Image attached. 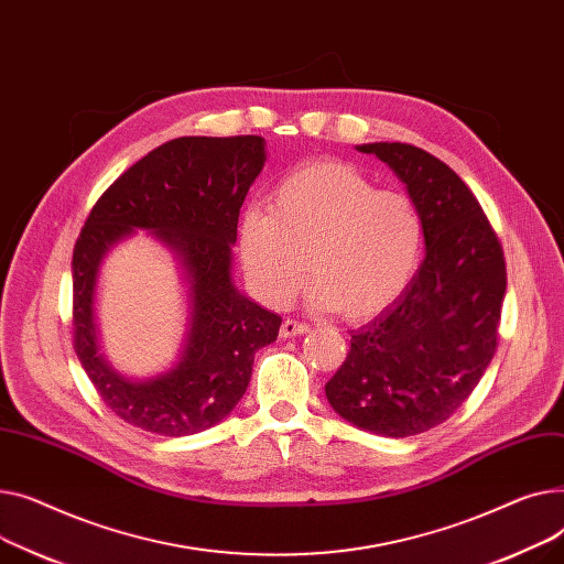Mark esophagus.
I'll list each match as a JSON object with an SVG mask.
<instances>
[{
	"instance_id": "obj_1",
	"label": "esophagus",
	"mask_w": 564,
	"mask_h": 564,
	"mask_svg": "<svg viewBox=\"0 0 564 564\" xmlns=\"http://www.w3.org/2000/svg\"><path fill=\"white\" fill-rule=\"evenodd\" d=\"M305 333H310V325H307V323H301V321H295V318H286V321L282 323V327H280V337H284V339H289V337H301V335H305Z\"/></svg>"
}]
</instances>
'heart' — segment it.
I'll use <instances>...</instances> for the list:
<instances>
[{"label":"heart","mask_w":564,"mask_h":564,"mask_svg":"<svg viewBox=\"0 0 564 564\" xmlns=\"http://www.w3.org/2000/svg\"><path fill=\"white\" fill-rule=\"evenodd\" d=\"M425 227L401 191L378 188L355 165L323 159L291 171L269 212L239 225L246 273L263 301L284 307L310 278L312 301L346 321L384 312L419 271Z\"/></svg>","instance_id":"1"}]
</instances>
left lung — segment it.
<instances>
[{
  "label": "left lung",
  "instance_id": "8db88e82",
  "mask_svg": "<svg viewBox=\"0 0 564 564\" xmlns=\"http://www.w3.org/2000/svg\"><path fill=\"white\" fill-rule=\"evenodd\" d=\"M357 150L408 184L425 227V259L399 301L352 335L325 395L357 427L410 437L444 423L489 367L506 257L476 195L444 161L408 143Z\"/></svg>",
  "mask_w": 564,
  "mask_h": 564
}]
</instances>
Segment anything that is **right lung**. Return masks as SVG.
I'll return each mask as SVG.
<instances>
[{
    "mask_svg": "<svg viewBox=\"0 0 564 564\" xmlns=\"http://www.w3.org/2000/svg\"><path fill=\"white\" fill-rule=\"evenodd\" d=\"M261 137H182L124 171L95 203L73 252L75 352L99 399L122 421L184 437L223 421L248 389L254 352L282 318L231 282V243L250 184L263 169ZM134 226L178 250L192 282V327L175 370L148 383L118 377L98 355L91 297L106 250Z\"/></svg>",
    "mask_w": 564,
    "mask_h": 564,
    "instance_id": "add662e5",
    "label": "right lung"
}]
</instances>
